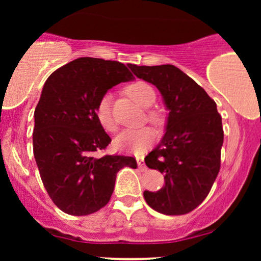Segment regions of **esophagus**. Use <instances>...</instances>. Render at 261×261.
Instances as JSON below:
<instances>
[{
    "label": "esophagus",
    "instance_id": "esophagus-1",
    "mask_svg": "<svg viewBox=\"0 0 261 261\" xmlns=\"http://www.w3.org/2000/svg\"><path fill=\"white\" fill-rule=\"evenodd\" d=\"M136 161H137V166H139V168L141 170L147 169V167H146L145 163H143V157H136Z\"/></svg>",
    "mask_w": 261,
    "mask_h": 261
}]
</instances>
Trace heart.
I'll return each mask as SVG.
<instances>
[{
	"label": "heart",
	"mask_w": 261,
	"mask_h": 261,
	"mask_svg": "<svg viewBox=\"0 0 261 261\" xmlns=\"http://www.w3.org/2000/svg\"><path fill=\"white\" fill-rule=\"evenodd\" d=\"M126 93L128 97L133 98L137 104L143 108L151 107L155 100V92L148 83L142 82V81H137L130 85L126 88ZM110 98L109 94H104L98 101L97 107H95V116H97L98 121L101 125L104 130L113 133L116 130V122L114 120L112 108H110ZM148 118L151 120L157 119V114L153 112L148 113ZM155 139V135L151 128L148 127H141V128H127L124 130L116 136L115 143L116 148L120 151L126 152H137L143 151L148 147L149 145L153 143Z\"/></svg>",
	"instance_id": "heart-1"
}]
</instances>
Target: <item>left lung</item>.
<instances>
[{
	"label": "left lung",
	"instance_id": "8db88e82",
	"mask_svg": "<svg viewBox=\"0 0 261 261\" xmlns=\"http://www.w3.org/2000/svg\"><path fill=\"white\" fill-rule=\"evenodd\" d=\"M135 76L158 88L168 110L166 134L145 157L164 174V187L143 193L164 215H185L208 195L221 167L222 118L217 106L193 79L173 65H128Z\"/></svg>",
	"mask_w": 261,
	"mask_h": 261
}]
</instances>
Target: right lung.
<instances>
[{"label": "right lung", "mask_w": 261, "mask_h": 261, "mask_svg": "<svg viewBox=\"0 0 261 261\" xmlns=\"http://www.w3.org/2000/svg\"><path fill=\"white\" fill-rule=\"evenodd\" d=\"M133 80L121 62L80 58L45 82L34 112L33 151L47 194L65 214L86 216L104 207L116 173L137 167L128 155H94L112 142L95 116L98 101L108 89Z\"/></svg>", "instance_id": "add662e5"}]
</instances>
